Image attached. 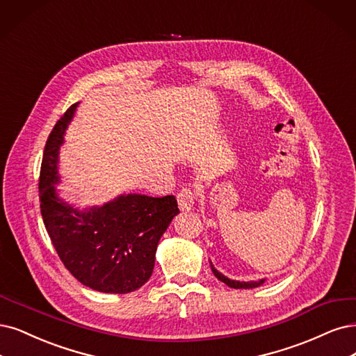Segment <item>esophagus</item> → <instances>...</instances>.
<instances>
[{
    "mask_svg": "<svg viewBox=\"0 0 356 356\" xmlns=\"http://www.w3.org/2000/svg\"><path fill=\"white\" fill-rule=\"evenodd\" d=\"M195 192L191 189H181L177 193V202L181 211H191L195 205Z\"/></svg>",
    "mask_w": 356,
    "mask_h": 356,
    "instance_id": "1",
    "label": "esophagus"
}]
</instances>
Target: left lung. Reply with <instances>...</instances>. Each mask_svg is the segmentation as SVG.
Returning <instances> with one entry per match:
<instances>
[{
	"label": "left lung",
	"instance_id": "left-lung-1",
	"mask_svg": "<svg viewBox=\"0 0 356 356\" xmlns=\"http://www.w3.org/2000/svg\"><path fill=\"white\" fill-rule=\"evenodd\" d=\"M209 264H211V270H213L216 277H217L220 282H222V283L227 284L229 287H233V289H254V287H258V286H261V284H264V282H266V279H261V280H258V282H239V280H232V279L226 277V275H222V274L213 266L211 261H209Z\"/></svg>",
	"mask_w": 356,
	"mask_h": 356
}]
</instances>
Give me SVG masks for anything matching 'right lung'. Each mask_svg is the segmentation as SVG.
Wrapping results in <instances>:
<instances>
[{"instance_id":"obj_1","label":"right lung","mask_w":356,"mask_h":356,"mask_svg":"<svg viewBox=\"0 0 356 356\" xmlns=\"http://www.w3.org/2000/svg\"><path fill=\"white\" fill-rule=\"evenodd\" d=\"M64 113L47 140L39 200L45 229L74 277L102 293H129L151 277L158 242L179 214L173 195L127 193L101 207L79 209L60 198L58 154L77 108Z\"/></svg>"}]
</instances>
